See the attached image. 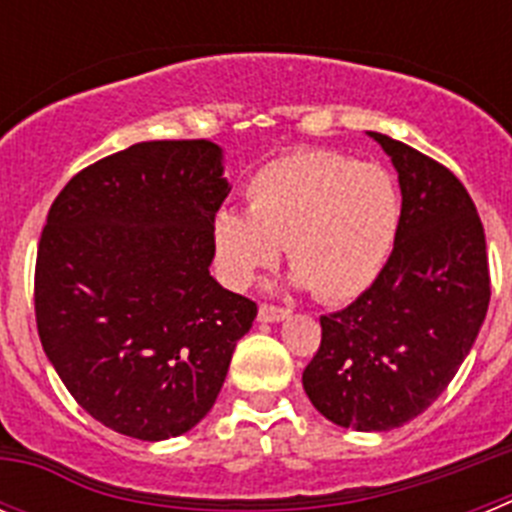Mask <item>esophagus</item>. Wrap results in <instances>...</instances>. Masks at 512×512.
<instances>
[{
  "mask_svg": "<svg viewBox=\"0 0 512 512\" xmlns=\"http://www.w3.org/2000/svg\"><path fill=\"white\" fill-rule=\"evenodd\" d=\"M289 318V310L277 305H261L259 307V320L261 323H279V320Z\"/></svg>",
  "mask_w": 512,
  "mask_h": 512,
  "instance_id": "obj_1",
  "label": "esophagus"
}]
</instances>
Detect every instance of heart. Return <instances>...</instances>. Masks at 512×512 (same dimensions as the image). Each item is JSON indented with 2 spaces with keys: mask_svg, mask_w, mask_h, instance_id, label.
<instances>
[{
  "mask_svg": "<svg viewBox=\"0 0 512 512\" xmlns=\"http://www.w3.org/2000/svg\"><path fill=\"white\" fill-rule=\"evenodd\" d=\"M248 210H220L212 243L225 279L248 287L287 246L292 284L323 302L364 295L384 271L402 220L400 189L382 166L330 151L274 158L251 176Z\"/></svg>",
  "mask_w": 512,
  "mask_h": 512,
  "instance_id": "b5f03b06",
  "label": "heart"
}]
</instances>
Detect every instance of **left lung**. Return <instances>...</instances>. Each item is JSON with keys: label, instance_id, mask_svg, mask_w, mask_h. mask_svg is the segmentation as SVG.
Listing matches in <instances>:
<instances>
[{"label": "left lung", "instance_id": "8db88e82", "mask_svg": "<svg viewBox=\"0 0 512 512\" xmlns=\"http://www.w3.org/2000/svg\"><path fill=\"white\" fill-rule=\"evenodd\" d=\"M369 135L397 171L400 233L377 282L320 318L323 341L302 387L330 423L392 431L433 405L472 351L490 305V269L464 184L400 140Z\"/></svg>", "mask_w": 512, "mask_h": 512}]
</instances>
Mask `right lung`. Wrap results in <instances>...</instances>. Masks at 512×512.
<instances>
[{
	"label": "right lung",
	"instance_id": "obj_1",
	"mask_svg": "<svg viewBox=\"0 0 512 512\" xmlns=\"http://www.w3.org/2000/svg\"><path fill=\"white\" fill-rule=\"evenodd\" d=\"M223 171L210 140L135 143L79 171L48 212L40 343L71 397L122 436L192 431L256 318V302L210 277Z\"/></svg>",
	"mask_w": 512,
	"mask_h": 512
}]
</instances>
